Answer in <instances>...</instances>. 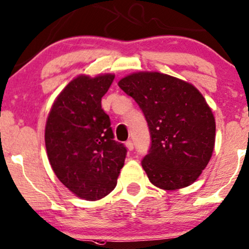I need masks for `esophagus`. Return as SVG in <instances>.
<instances>
[{
  "instance_id": "obj_1",
  "label": "esophagus",
  "mask_w": 249,
  "mask_h": 249,
  "mask_svg": "<svg viewBox=\"0 0 249 249\" xmlns=\"http://www.w3.org/2000/svg\"><path fill=\"white\" fill-rule=\"evenodd\" d=\"M125 147H127L128 151H132L134 150V143L131 141H127L125 142Z\"/></svg>"
}]
</instances>
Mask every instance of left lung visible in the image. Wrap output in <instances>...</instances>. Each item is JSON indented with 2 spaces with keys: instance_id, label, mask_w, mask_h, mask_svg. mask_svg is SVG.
<instances>
[{
  "instance_id": "1",
  "label": "left lung",
  "mask_w": 249,
  "mask_h": 249,
  "mask_svg": "<svg viewBox=\"0 0 249 249\" xmlns=\"http://www.w3.org/2000/svg\"><path fill=\"white\" fill-rule=\"evenodd\" d=\"M118 85L147 121L152 143L142 166L150 182L169 191L195 183L215 146V118L201 92L159 72L131 73Z\"/></svg>"
}]
</instances>
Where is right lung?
I'll use <instances>...</instances> for the list:
<instances>
[{"label":"right lung","mask_w":249,"mask_h":249,"mask_svg":"<svg viewBox=\"0 0 249 249\" xmlns=\"http://www.w3.org/2000/svg\"><path fill=\"white\" fill-rule=\"evenodd\" d=\"M114 74L79 75L54 99L44 141L49 162L79 198L95 201L117 186L127 150L115 142L109 117L102 108Z\"/></svg>","instance_id":"obj_1"}]
</instances>
